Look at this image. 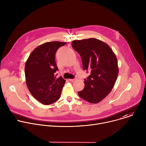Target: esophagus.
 Returning a JSON list of instances; mask_svg holds the SVG:
<instances>
[{"label": "esophagus", "mask_w": 146, "mask_h": 146, "mask_svg": "<svg viewBox=\"0 0 146 146\" xmlns=\"http://www.w3.org/2000/svg\"><path fill=\"white\" fill-rule=\"evenodd\" d=\"M76 78H73V79H69V81L70 82H75L76 80Z\"/></svg>", "instance_id": "esophagus-1"}]
</instances>
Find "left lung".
<instances>
[{"mask_svg": "<svg viewBox=\"0 0 146 146\" xmlns=\"http://www.w3.org/2000/svg\"><path fill=\"white\" fill-rule=\"evenodd\" d=\"M73 48L80 54L84 70L91 71L84 79V88L78 94L85 101L97 104L107 97L116 81L119 68L110 46L96 38L74 40Z\"/></svg>", "mask_w": 146, "mask_h": 146, "instance_id": "1", "label": "left lung"}]
</instances>
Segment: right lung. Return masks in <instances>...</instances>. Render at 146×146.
<instances>
[{
    "label": "right lung",
    "mask_w": 146,
    "mask_h": 146,
    "mask_svg": "<svg viewBox=\"0 0 146 146\" xmlns=\"http://www.w3.org/2000/svg\"><path fill=\"white\" fill-rule=\"evenodd\" d=\"M66 44L45 42L36 47L25 62L26 84L31 95L42 104H52L60 97L66 80L61 76L55 77L58 70L55 56L58 49Z\"/></svg>",
    "instance_id": "obj_1"
}]
</instances>
